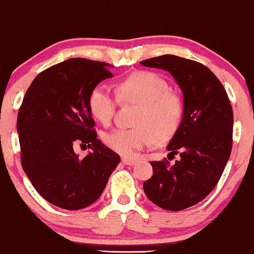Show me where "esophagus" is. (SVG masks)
Wrapping results in <instances>:
<instances>
[{
  "label": "esophagus",
  "instance_id": "1",
  "mask_svg": "<svg viewBox=\"0 0 254 254\" xmlns=\"http://www.w3.org/2000/svg\"><path fill=\"white\" fill-rule=\"evenodd\" d=\"M121 161H123L126 165H134L135 163H136V159H131V158H127V157H123Z\"/></svg>",
  "mask_w": 254,
  "mask_h": 254
}]
</instances>
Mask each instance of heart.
Listing matches in <instances>:
<instances>
[{
    "label": "heart",
    "mask_w": 254,
    "mask_h": 254,
    "mask_svg": "<svg viewBox=\"0 0 254 254\" xmlns=\"http://www.w3.org/2000/svg\"><path fill=\"white\" fill-rule=\"evenodd\" d=\"M117 94L105 85H98L89 96V110L104 126L112 124L119 100L136 104L134 128L117 129L104 135V143L126 157L156 142L169 141L178 130L183 119L184 102L169 82L157 72L142 70L128 76L118 84Z\"/></svg>",
    "instance_id": "obj_1"
}]
</instances>
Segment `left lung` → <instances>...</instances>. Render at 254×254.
<instances>
[{"mask_svg":"<svg viewBox=\"0 0 254 254\" xmlns=\"http://www.w3.org/2000/svg\"><path fill=\"white\" fill-rule=\"evenodd\" d=\"M171 72L184 93V116L170 141V155L180 159L150 162L154 175L143 184L148 199L179 211L202 201L220 180L232 149L234 113L228 93L213 71L200 62L165 54L141 61Z\"/></svg>","mask_w":254,"mask_h":254,"instance_id":"1","label":"left lung"}]
</instances>
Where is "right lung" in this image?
<instances>
[{"label":"right lung","instance_id":"obj_1","mask_svg":"<svg viewBox=\"0 0 254 254\" xmlns=\"http://www.w3.org/2000/svg\"><path fill=\"white\" fill-rule=\"evenodd\" d=\"M109 64L74 58L41 71L17 117L20 161L37 192L54 206L77 210L102 195L120 156L97 138L89 96L112 77ZM76 144L93 151L81 159Z\"/></svg>","mask_w":254,"mask_h":254}]
</instances>
